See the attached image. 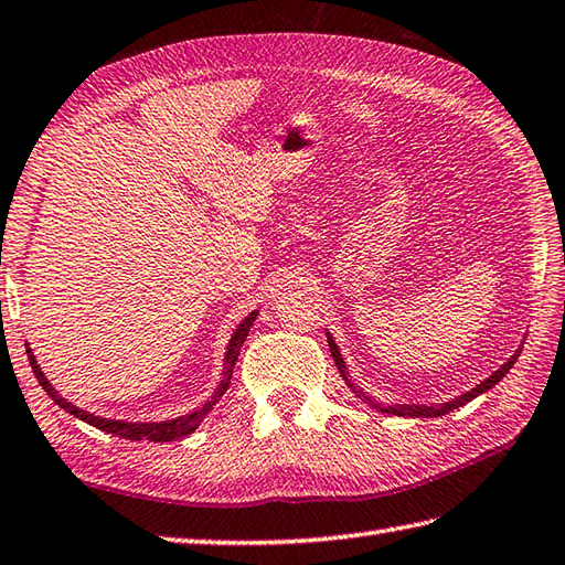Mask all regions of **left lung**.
Returning <instances> with one entry per match:
<instances>
[{
  "label": "left lung",
  "instance_id": "1",
  "mask_svg": "<svg viewBox=\"0 0 565 565\" xmlns=\"http://www.w3.org/2000/svg\"><path fill=\"white\" fill-rule=\"evenodd\" d=\"M327 339H329V351H332V356H334V364H337V369H339V371H342V376L347 379V366H344V361H342V354H339V349H337V344H334V339H332V337H327ZM516 356H519V354H514L512 359H509L502 369L494 371V374L489 376L487 381H482L480 386H477V388L462 393V396H457V398H455V401H450V403H440V406H383V403L371 401L364 391H356V396H359V398H364V401H369L371 406L379 408L381 413H391V415H408V418H433V415H445V413H450V411H455V408H460V406H465L467 401H472L475 396H480V393H484L487 388H492L494 383L502 381V376L507 374V371L514 366ZM347 381H349V379H347ZM349 386H351V383H349Z\"/></svg>",
  "mask_w": 565,
  "mask_h": 565
}]
</instances>
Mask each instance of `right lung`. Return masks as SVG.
Returning a JSON list of instances; mask_svg holds the SVG:
<instances>
[{"mask_svg":"<svg viewBox=\"0 0 565 565\" xmlns=\"http://www.w3.org/2000/svg\"><path fill=\"white\" fill-rule=\"evenodd\" d=\"M258 312H253L250 317H246V322H243L236 334L231 337V344H228V354H226V371H223V379L218 383V388L214 393V398L206 401L204 406H201L199 411L189 413V415H182V418H174V420H164V423H122V420H108V418H98V415L93 413H85L81 408L73 406V403H68L66 398L58 396V391H53L51 383L46 381L44 371L39 369L34 354H31V349H26V356H29V364H31V371H34V376L39 379L41 386H44V391L49 393V396L58 403V406L63 411H68L71 415H76V418L90 423L93 428L98 430H105L110 435H117V438H125V440H150V443H172L177 438H184V435L194 433L199 428V423L206 418V413L216 406V401L226 393L228 383H231V376H233V366H236V359H238V351L243 347V342H246L248 337V329L253 324V319Z\"/></svg>","mask_w":565,"mask_h":565,"instance_id":"obj_1","label":"right lung"}]
</instances>
